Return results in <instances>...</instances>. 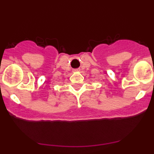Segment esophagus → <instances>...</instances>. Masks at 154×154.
Wrapping results in <instances>:
<instances>
[{"label": "esophagus", "instance_id": "esophagus-1", "mask_svg": "<svg viewBox=\"0 0 154 154\" xmlns=\"http://www.w3.org/2000/svg\"><path fill=\"white\" fill-rule=\"evenodd\" d=\"M80 68H77V69H74V71H80Z\"/></svg>", "mask_w": 154, "mask_h": 154}]
</instances>
